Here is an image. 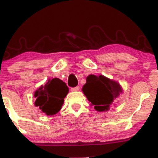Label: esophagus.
I'll use <instances>...</instances> for the list:
<instances>
[{
    "instance_id": "1",
    "label": "esophagus",
    "mask_w": 158,
    "mask_h": 158,
    "mask_svg": "<svg viewBox=\"0 0 158 158\" xmlns=\"http://www.w3.org/2000/svg\"><path fill=\"white\" fill-rule=\"evenodd\" d=\"M79 89H80V87L79 86H76V87H75V88H72L71 91H78Z\"/></svg>"
}]
</instances>
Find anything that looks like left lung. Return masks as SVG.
<instances>
[{
    "mask_svg": "<svg viewBox=\"0 0 158 158\" xmlns=\"http://www.w3.org/2000/svg\"><path fill=\"white\" fill-rule=\"evenodd\" d=\"M82 91L98 112L109 110L114 100L123 93V89L118 82L104 75H90L86 77V83Z\"/></svg>",
    "mask_w": 158,
    "mask_h": 158,
    "instance_id": "1",
    "label": "left lung"
}]
</instances>
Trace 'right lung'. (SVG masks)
Wrapping results in <instances>:
<instances>
[{"mask_svg": "<svg viewBox=\"0 0 158 158\" xmlns=\"http://www.w3.org/2000/svg\"><path fill=\"white\" fill-rule=\"evenodd\" d=\"M68 92V87L61 80L56 77L49 79L35 91V105L47 115H53L61 110Z\"/></svg>", "mask_w": 158, "mask_h": 158, "instance_id": "right-lung-1", "label": "right lung"}]
</instances>
